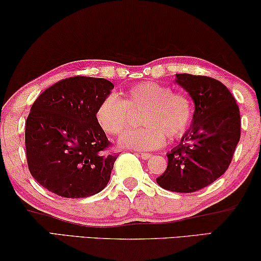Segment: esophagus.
<instances>
[{"mask_svg": "<svg viewBox=\"0 0 261 261\" xmlns=\"http://www.w3.org/2000/svg\"><path fill=\"white\" fill-rule=\"evenodd\" d=\"M139 155H141V158L144 159V161H146V159H149V158L152 157V154L146 153V152H141V153H139Z\"/></svg>", "mask_w": 261, "mask_h": 261, "instance_id": "1", "label": "esophagus"}]
</instances>
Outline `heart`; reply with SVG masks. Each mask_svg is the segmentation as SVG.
<instances>
[{
	"instance_id": "heart-1",
	"label": "heart",
	"mask_w": 261,
	"mask_h": 261,
	"mask_svg": "<svg viewBox=\"0 0 261 261\" xmlns=\"http://www.w3.org/2000/svg\"><path fill=\"white\" fill-rule=\"evenodd\" d=\"M142 111L144 127L124 134L119 139L122 146L141 151L161 149L166 137H182L193 118L188 96L155 82H144L127 89L123 99L116 93L108 95L97 108L96 119L107 134L118 136L130 127L132 112Z\"/></svg>"
}]
</instances>
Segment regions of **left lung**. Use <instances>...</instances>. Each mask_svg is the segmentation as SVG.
<instances>
[{
  "instance_id": "8db88e82",
  "label": "left lung",
  "mask_w": 261,
  "mask_h": 261,
  "mask_svg": "<svg viewBox=\"0 0 261 261\" xmlns=\"http://www.w3.org/2000/svg\"><path fill=\"white\" fill-rule=\"evenodd\" d=\"M176 82L194 102L192 125L168 153L161 188L191 193L212 184L228 169L240 139V112L230 90L212 77L177 73Z\"/></svg>"
}]
</instances>
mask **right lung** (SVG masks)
Returning a JSON list of instances; mask_svg holds the SVG:
<instances>
[{
	"mask_svg": "<svg viewBox=\"0 0 261 261\" xmlns=\"http://www.w3.org/2000/svg\"><path fill=\"white\" fill-rule=\"evenodd\" d=\"M111 89L114 84L104 79L69 77L34 102L25 122L27 163L50 192L85 198L108 185L118 153L110 152L96 110Z\"/></svg>",
	"mask_w": 261,
	"mask_h": 261,
	"instance_id": "obj_1",
	"label": "right lung"
}]
</instances>
